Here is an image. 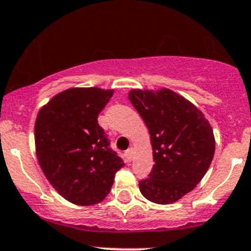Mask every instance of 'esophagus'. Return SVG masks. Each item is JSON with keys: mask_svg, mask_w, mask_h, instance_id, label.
<instances>
[{"mask_svg": "<svg viewBox=\"0 0 251 251\" xmlns=\"http://www.w3.org/2000/svg\"><path fill=\"white\" fill-rule=\"evenodd\" d=\"M125 156H126V158H127L128 161L132 160V156H133V151H132V150H131V149L127 150V151L125 152Z\"/></svg>", "mask_w": 251, "mask_h": 251, "instance_id": "1", "label": "esophagus"}]
</instances>
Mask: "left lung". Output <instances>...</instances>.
Returning <instances> with one entry per match:
<instances>
[{"label":"left lung","instance_id":"8db88e82","mask_svg":"<svg viewBox=\"0 0 251 251\" xmlns=\"http://www.w3.org/2000/svg\"><path fill=\"white\" fill-rule=\"evenodd\" d=\"M128 99L150 132L154 165L139 187L146 200L171 204L200 183L214 156L215 140L203 112L170 90L132 89Z\"/></svg>","mask_w":251,"mask_h":251}]
</instances>
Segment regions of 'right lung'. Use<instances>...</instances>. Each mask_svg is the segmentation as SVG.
<instances>
[{
    "instance_id": "right-lung-1",
    "label": "right lung",
    "mask_w": 251,
    "mask_h": 251,
    "mask_svg": "<svg viewBox=\"0 0 251 251\" xmlns=\"http://www.w3.org/2000/svg\"><path fill=\"white\" fill-rule=\"evenodd\" d=\"M114 90L72 88L39 110L34 142L44 176L65 200L76 205L102 202L124 162L110 149L98 116Z\"/></svg>"
}]
</instances>
